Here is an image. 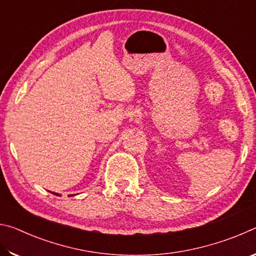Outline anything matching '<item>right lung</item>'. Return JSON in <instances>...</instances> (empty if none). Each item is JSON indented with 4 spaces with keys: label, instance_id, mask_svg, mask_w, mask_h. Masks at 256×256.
<instances>
[{
    "label": "right lung",
    "instance_id": "right-lung-1",
    "mask_svg": "<svg viewBox=\"0 0 256 256\" xmlns=\"http://www.w3.org/2000/svg\"><path fill=\"white\" fill-rule=\"evenodd\" d=\"M52 193H53V194H55V196H60V194L58 193H54V192H52Z\"/></svg>",
    "mask_w": 256,
    "mask_h": 256
}]
</instances>
